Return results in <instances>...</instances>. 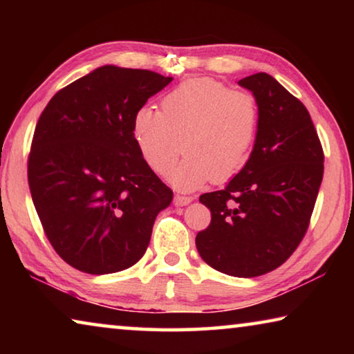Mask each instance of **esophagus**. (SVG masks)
Listing matches in <instances>:
<instances>
[{
    "label": "esophagus",
    "mask_w": 354,
    "mask_h": 354,
    "mask_svg": "<svg viewBox=\"0 0 354 354\" xmlns=\"http://www.w3.org/2000/svg\"><path fill=\"white\" fill-rule=\"evenodd\" d=\"M192 200H194V196L175 195V200H173V203H175V206H185V205H189Z\"/></svg>",
    "instance_id": "esophagus-1"
}]
</instances>
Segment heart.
I'll list each match as a JSON object with an SVG mask.
<instances>
[{
  "mask_svg": "<svg viewBox=\"0 0 354 354\" xmlns=\"http://www.w3.org/2000/svg\"><path fill=\"white\" fill-rule=\"evenodd\" d=\"M160 106L162 112L142 106L133 118L137 149L153 171L162 175L170 169L181 140L185 158L167 175L179 190H194L211 179L226 183L243 169L259 128L253 95L196 77L171 88Z\"/></svg>",
  "mask_w": 354,
  "mask_h": 354,
  "instance_id": "obj_1",
  "label": "heart"
}]
</instances>
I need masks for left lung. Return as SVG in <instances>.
<instances>
[{
	"label": "left lung",
	"mask_w": 354,
	"mask_h": 354,
	"mask_svg": "<svg viewBox=\"0 0 354 354\" xmlns=\"http://www.w3.org/2000/svg\"><path fill=\"white\" fill-rule=\"evenodd\" d=\"M259 104V128L243 169L200 201L211 223L196 234L207 266L254 278L284 263L306 234L323 179V149L304 104L273 76L239 81Z\"/></svg>",
	"instance_id": "1"
}]
</instances>
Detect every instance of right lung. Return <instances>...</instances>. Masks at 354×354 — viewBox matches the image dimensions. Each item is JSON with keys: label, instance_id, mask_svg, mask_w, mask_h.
Wrapping results in <instances>:
<instances>
[{"label": "right lung", "instance_id": "add662e5", "mask_svg": "<svg viewBox=\"0 0 354 354\" xmlns=\"http://www.w3.org/2000/svg\"><path fill=\"white\" fill-rule=\"evenodd\" d=\"M173 77L103 65L41 112L28 181L48 241L84 273L127 270L145 254L173 192L142 159L133 118Z\"/></svg>", "mask_w": 354, "mask_h": 354}]
</instances>
